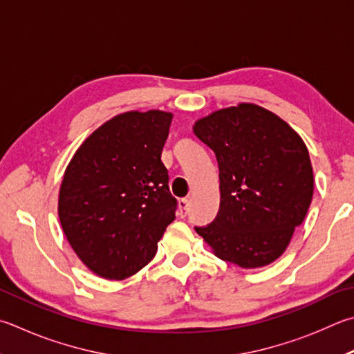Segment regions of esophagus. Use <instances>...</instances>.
I'll use <instances>...</instances> for the list:
<instances>
[{"label":"esophagus","mask_w":354,"mask_h":354,"mask_svg":"<svg viewBox=\"0 0 354 354\" xmlns=\"http://www.w3.org/2000/svg\"><path fill=\"white\" fill-rule=\"evenodd\" d=\"M178 205H179V215H181V216H185V215L189 214V205H190V203H189V199H187V198L179 199V201H178Z\"/></svg>","instance_id":"1"}]
</instances>
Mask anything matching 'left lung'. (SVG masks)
<instances>
[{
  "mask_svg": "<svg viewBox=\"0 0 354 354\" xmlns=\"http://www.w3.org/2000/svg\"><path fill=\"white\" fill-rule=\"evenodd\" d=\"M194 133L215 153L221 194L215 220L195 230L224 261L250 269L277 260L313 199L304 140L254 104L212 113L196 120Z\"/></svg>",
  "mask_w": 354,
  "mask_h": 354,
  "instance_id": "obj_1",
  "label": "left lung"
}]
</instances>
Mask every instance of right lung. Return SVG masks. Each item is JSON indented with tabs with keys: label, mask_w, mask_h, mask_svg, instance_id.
I'll return each mask as SVG.
<instances>
[{
	"label": "right lung",
	"mask_w": 354,
	"mask_h": 354,
	"mask_svg": "<svg viewBox=\"0 0 354 354\" xmlns=\"http://www.w3.org/2000/svg\"><path fill=\"white\" fill-rule=\"evenodd\" d=\"M171 113L119 114L99 127L66 167L59 216L94 274L124 280L153 260L178 201L160 160Z\"/></svg>",
	"instance_id": "1"
}]
</instances>
